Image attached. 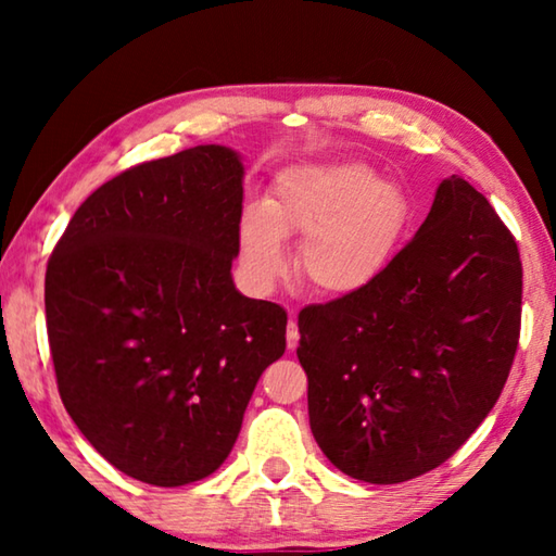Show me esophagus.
Returning <instances> with one entry per match:
<instances>
[{
    "label": "esophagus",
    "instance_id": "obj_1",
    "mask_svg": "<svg viewBox=\"0 0 556 556\" xmlns=\"http://www.w3.org/2000/svg\"><path fill=\"white\" fill-rule=\"evenodd\" d=\"M296 343H299V326L294 321V312H291L289 326H287V348H289V351H294Z\"/></svg>",
    "mask_w": 556,
    "mask_h": 556
}]
</instances>
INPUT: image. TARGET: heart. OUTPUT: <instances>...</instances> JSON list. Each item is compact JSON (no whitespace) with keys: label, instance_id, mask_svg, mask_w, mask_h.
Segmentation results:
<instances>
[{"label":"heart","instance_id":"1","mask_svg":"<svg viewBox=\"0 0 556 556\" xmlns=\"http://www.w3.org/2000/svg\"><path fill=\"white\" fill-rule=\"evenodd\" d=\"M402 188L357 162L301 164L277 176L262 211L242 215L244 279L269 291L287 269L281 240H301L299 277L318 294L353 296L378 281L409 228Z\"/></svg>","mask_w":556,"mask_h":556}]
</instances>
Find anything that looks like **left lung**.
<instances>
[{"label": "left lung", "instance_id": "left-lung-1", "mask_svg": "<svg viewBox=\"0 0 556 556\" xmlns=\"http://www.w3.org/2000/svg\"><path fill=\"white\" fill-rule=\"evenodd\" d=\"M522 262L493 205L458 176L361 294L301 308L308 425L365 483L444 464L501 397L520 341Z\"/></svg>", "mask_w": 556, "mask_h": 556}]
</instances>
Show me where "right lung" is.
Returning a JSON list of instances; mask_svg holds the SVG:
<instances>
[{
	"instance_id": "right-lung-1",
	"label": "right lung",
	"mask_w": 556,
	"mask_h": 556,
	"mask_svg": "<svg viewBox=\"0 0 556 556\" xmlns=\"http://www.w3.org/2000/svg\"><path fill=\"white\" fill-rule=\"evenodd\" d=\"M240 154L201 144L102 184L46 269L61 400L102 458L137 481L218 470L260 375L287 348V312L230 275Z\"/></svg>"
}]
</instances>
